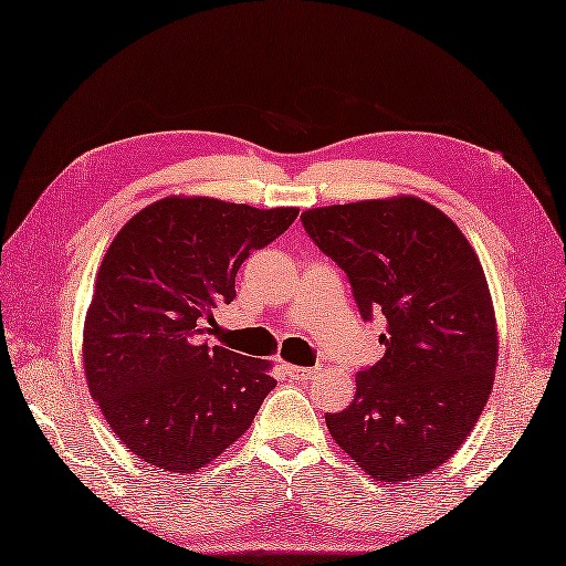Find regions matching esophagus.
<instances>
[{
  "label": "esophagus",
  "instance_id": "1",
  "mask_svg": "<svg viewBox=\"0 0 566 566\" xmlns=\"http://www.w3.org/2000/svg\"><path fill=\"white\" fill-rule=\"evenodd\" d=\"M286 373L292 375L294 380H301V382H308L313 380L317 375V368H301V366H286Z\"/></svg>",
  "mask_w": 566,
  "mask_h": 566
}]
</instances>
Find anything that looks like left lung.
Returning a JSON list of instances; mask_svg holds the SVG:
<instances>
[{"label":"left lung","instance_id":"1","mask_svg":"<svg viewBox=\"0 0 566 566\" xmlns=\"http://www.w3.org/2000/svg\"><path fill=\"white\" fill-rule=\"evenodd\" d=\"M301 222L346 272L360 315L387 321L382 358L356 375L349 409L325 416L332 440L389 485L434 471L467 442L495 380L500 337L481 260L418 196L311 208Z\"/></svg>","mask_w":566,"mask_h":566}]
</instances>
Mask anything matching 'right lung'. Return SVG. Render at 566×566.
Masks as SVG:
<instances>
[{"mask_svg":"<svg viewBox=\"0 0 566 566\" xmlns=\"http://www.w3.org/2000/svg\"><path fill=\"white\" fill-rule=\"evenodd\" d=\"M298 208L167 196L136 212L99 263L83 323L93 399L128 452L193 473L251 428L274 389L270 360L202 342L237 272Z\"/></svg>","mask_w":566,"mask_h":566,"instance_id":"right-lung-1","label":"right lung"}]
</instances>
